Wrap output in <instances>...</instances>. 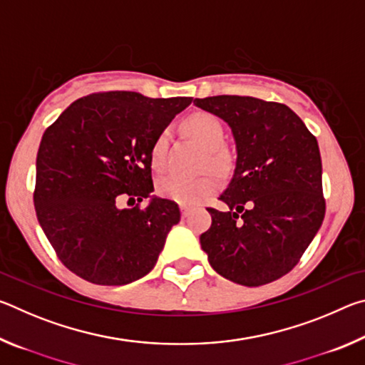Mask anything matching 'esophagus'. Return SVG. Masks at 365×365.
<instances>
[{
    "label": "esophagus",
    "instance_id": "esophagus-1",
    "mask_svg": "<svg viewBox=\"0 0 365 365\" xmlns=\"http://www.w3.org/2000/svg\"><path fill=\"white\" fill-rule=\"evenodd\" d=\"M180 211H182V215H183V217H187V215L190 214V206H187V205H180Z\"/></svg>",
    "mask_w": 365,
    "mask_h": 365
}]
</instances>
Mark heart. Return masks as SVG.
<instances>
[{
	"mask_svg": "<svg viewBox=\"0 0 365 365\" xmlns=\"http://www.w3.org/2000/svg\"><path fill=\"white\" fill-rule=\"evenodd\" d=\"M185 133L206 150L205 165H209L217 174H225L232 165V153L222 145L225 130L217 117L209 113H195L182 123ZM168 133L158 135L151 146V164L156 170L165 169V151H168ZM219 187V180L212 174H202L196 178L180 175H168L160 178L159 193L182 205H197L212 195Z\"/></svg>",
	"mask_w": 365,
	"mask_h": 365,
	"instance_id": "1",
	"label": "heart"
}]
</instances>
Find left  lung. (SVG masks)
I'll use <instances>...</instances> for the list:
<instances>
[{
	"label": "left lung",
	"instance_id": "left-lung-1",
	"mask_svg": "<svg viewBox=\"0 0 365 365\" xmlns=\"http://www.w3.org/2000/svg\"><path fill=\"white\" fill-rule=\"evenodd\" d=\"M195 106L232 128L237 163L211 228L200 237L224 279L261 287L288 274L325 215L317 140L285 104L252 96L196 98Z\"/></svg>",
	"mask_w": 365,
	"mask_h": 365
}]
</instances>
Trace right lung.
<instances>
[{
  "label": "right lung",
  "instance_id": "right-lung-1",
  "mask_svg": "<svg viewBox=\"0 0 365 365\" xmlns=\"http://www.w3.org/2000/svg\"><path fill=\"white\" fill-rule=\"evenodd\" d=\"M191 98L108 91L73 101L43 133L35 211L61 261L96 285L150 274L170 228L174 201L153 195L151 146ZM150 199L145 210L122 208Z\"/></svg>",
  "mask_w": 365,
  "mask_h": 365
}]
</instances>
